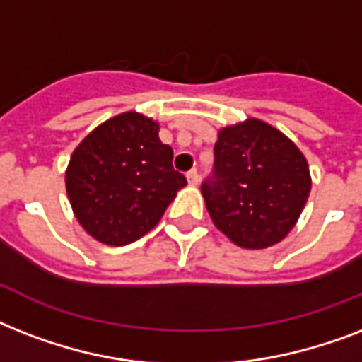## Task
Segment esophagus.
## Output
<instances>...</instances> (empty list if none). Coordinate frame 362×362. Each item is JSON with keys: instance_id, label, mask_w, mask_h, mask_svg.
I'll list each match as a JSON object with an SVG mask.
<instances>
[{"instance_id": "esophagus-1", "label": "esophagus", "mask_w": 362, "mask_h": 362, "mask_svg": "<svg viewBox=\"0 0 362 362\" xmlns=\"http://www.w3.org/2000/svg\"><path fill=\"white\" fill-rule=\"evenodd\" d=\"M186 178H187V182L192 184V186H197V184H199V173L195 169L189 170V173L186 175Z\"/></svg>"}]
</instances>
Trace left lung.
Wrapping results in <instances>:
<instances>
[{
	"instance_id": "obj_1",
	"label": "left lung",
	"mask_w": 362,
	"mask_h": 362,
	"mask_svg": "<svg viewBox=\"0 0 362 362\" xmlns=\"http://www.w3.org/2000/svg\"><path fill=\"white\" fill-rule=\"evenodd\" d=\"M312 189L308 161L257 118L218 131L214 178L201 187L214 226L237 246L263 250L287 237Z\"/></svg>"
}]
</instances>
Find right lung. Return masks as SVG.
<instances>
[{
    "label": "right lung",
    "instance_id": "right-lung-1",
    "mask_svg": "<svg viewBox=\"0 0 362 362\" xmlns=\"http://www.w3.org/2000/svg\"><path fill=\"white\" fill-rule=\"evenodd\" d=\"M173 169V148L159 124L129 110L82 139L65 170V189L84 231L109 246H125L158 226L186 186Z\"/></svg>",
    "mask_w": 362,
    "mask_h": 362
}]
</instances>
